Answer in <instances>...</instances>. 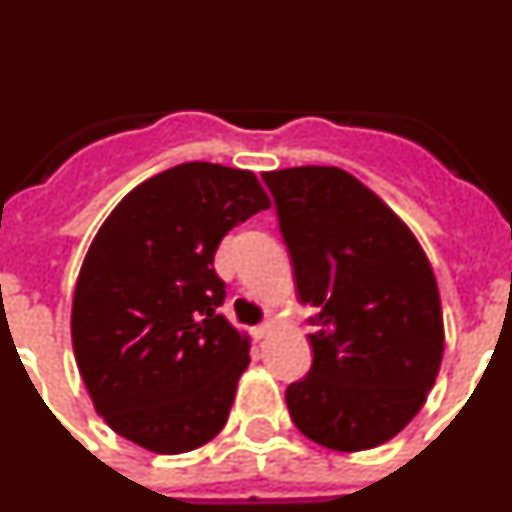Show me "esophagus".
Returning <instances> with one entry per match:
<instances>
[{
  "mask_svg": "<svg viewBox=\"0 0 512 512\" xmlns=\"http://www.w3.org/2000/svg\"><path fill=\"white\" fill-rule=\"evenodd\" d=\"M269 333H271V323H269V320L253 328V338H266V336H269Z\"/></svg>",
  "mask_w": 512,
  "mask_h": 512,
  "instance_id": "esophagus-1",
  "label": "esophagus"
}]
</instances>
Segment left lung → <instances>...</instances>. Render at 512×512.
I'll return each mask as SVG.
<instances>
[{"mask_svg":"<svg viewBox=\"0 0 512 512\" xmlns=\"http://www.w3.org/2000/svg\"><path fill=\"white\" fill-rule=\"evenodd\" d=\"M302 305L312 366L287 387L300 433L333 451L390 441L423 408L443 356L428 256L400 217L336 166L266 171Z\"/></svg>","mask_w":512,"mask_h":512,"instance_id":"8db88e82","label":"left lung"}]
</instances>
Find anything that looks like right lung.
<instances>
[{"label": "right lung", "instance_id": "obj_1", "mask_svg": "<svg viewBox=\"0 0 512 512\" xmlns=\"http://www.w3.org/2000/svg\"><path fill=\"white\" fill-rule=\"evenodd\" d=\"M271 202L253 171L189 161L122 197L76 279L71 341L94 410L153 454L223 431L248 336L217 307L212 261L230 228Z\"/></svg>", "mask_w": 512, "mask_h": 512}]
</instances>
